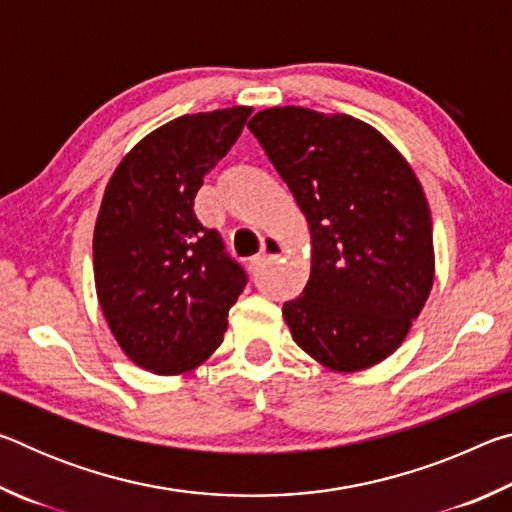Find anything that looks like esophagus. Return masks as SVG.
Here are the masks:
<instances>
[{"label":"esophagus","instance_id":"1","mask_svg":"<svg viewBox=\"0 0 512 512\" xmlns=\"http://www.w3.org/2000/svg\"><path fill=\"white\" fill-rule=\"evenodd\" d=\"M282 253V244H280V239H275V237H264V241H262V250H259V253L250 259V264L253 266H259V264H264V262H268V259H273V257H277Z\"/></svg>","mask_w":512,"mask_h":512}]
</instances>
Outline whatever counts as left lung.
<instances>
[{"label":"left lung","instance_id":"left-lung-1","mask_svg":"<svg viewBox=\"0 0 512 512\" xmlns=\"http://www.w3.org/2000/svg\"><path fill=\"white\" fill-rule=\"evenodd\" d=\"M311 232V273L284 302L293 341L336 372L400 348L433 284L431 212L402 153L366 121L300 106L248 121Z\"/></svg>","mask_w":512,"mask_h":512}]
</instances>
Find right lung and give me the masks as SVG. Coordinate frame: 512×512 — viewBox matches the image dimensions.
I'll list each match as a JSON object with an SVG mask.
<instances>
[{"label":"right lung","mask_w":512,"mask_h":512,"mask_svg":"<svg viewBox=\"0 0 512 512\" xmlns=\"http://www.w3.org/2000/svg\"><path fill=\"white\" fill-rule=\"evenodd\" d=\"M253 108L169 121L119 162L94 225V284L126 357L155 375H180L210 357L248 277L203 228L194 198L244 131Z\"/></svg>","instance_id":"obj_1"}]
</instances>
